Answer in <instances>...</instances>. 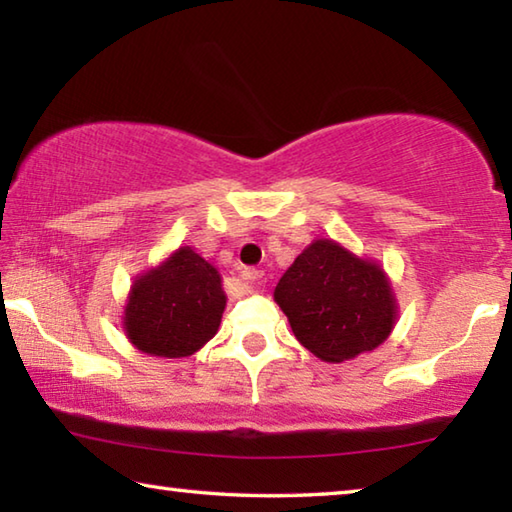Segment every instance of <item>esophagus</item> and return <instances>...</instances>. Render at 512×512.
<instances>
[{"instance_id":"esophagus-1","label":"esophagus","mask_w":512,"mask_h":512,"mask_svg":"<svg viewBox=\"0 0 512 512\" xmlns=\"http://www.w3.org/2000/svg\"><path fill=\"white\" fill-rule=\"evenodd\" d=\"M241 280H246L248 289H255V284L262 280V271H255V268H246V271H241Z\"/></svg>"}]
</instances>
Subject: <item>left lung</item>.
Returning <instances> with one entry per match:
<instances>
[{"mask_svg": "<svg viewBox=\"0 0 512 512\" xmlns=\"http://www.w3.org/2000/svg\"><path fill=\"white\" fill-rule=\"evenodd\" d=\"M273 298L296 339L327 363L379 348L400 309L379 262L354 255L334 239L311 241L280 277Z\"/></svg>", "mask_w": 512, "mask_h": 512, "instance_id": "left-lung-1", "label": "left lung"}]
</instances>
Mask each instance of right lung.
Wrapping results in <instances>:
<instances>
[{
  "label": "right lung",
  "mask_w": 512,
  "mask_h": 512,
  "mask_svg": "<svg viewBox=\"0 0 512 512\" xmlns=\"http://www.w3.org/2000/svg\"><path fill=\"white\" fill-rule=\"evenodd\" d=\"M221 273L192 246H180L131 284L121 316L126 339L151 357H192L219 332Z\"/></svg>",
  "instance_id": "add662e5"
}]
</instances>
